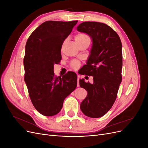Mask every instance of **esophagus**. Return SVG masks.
I'll list each match as a JSON object with an SVG mask.
<instances>
[{"label": "esophagus", "mask_w": 148, "mask_h": 148, "mask_svg": "<svg viewBox=\"0 0 148 148\" xmlns=\"http://www.w3.org/2000/svg\"><path fill=\"white\" fill-rule=\"evenodd\" d=\"M77 86H79V77H78V79H77Z\"/></svg>", "instance_id": "1"}]
</instances>
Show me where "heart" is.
Returning <instances> with one entry per match:
<instances>
[{
  "label": "heart",
  "instance_id": "heart-1",
  "mask_svg": "<svg viewBox=\"0 0 148 148\" xmlns=\"http://www.w3.org/2000/svg\"><path fill=\"white\" fill-rule=\"evenodd\" d=\"M86 36H86V35H85V34H78V35L76 36V37H75V40L80 39L86 37ZM79 66H80V62H79V61H78V60H73V61L71 62V64H70V66H71V68H72L73 69H75V70L78 69L79 67Z\"/></svg>",
  "mask_w": 148,
  "mask_h": 148
}]
</instances>
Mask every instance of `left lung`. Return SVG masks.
Listing matches in <instances>:
<instances>
[{
	"label": "left lung",
	"instance_id": "8db88e82",
	"mask_svg": "<svg viewBox=\"0 0 148 148\" xmlns=\"http://www.w3.org/2000/svg\"><path fill=\"white\" fill-rule=\"evenodd\" d=\"M77 30L88 34L92 41L82 74L92 76L93 83L79 79L80 87L88 92L80 109L89 117L99 118L112 107L122 82V42L112 28L99 22H83L77 26Z\"/></svg>",
	"mask_w": 148,
	"mask_h": 148
}]
</instances>
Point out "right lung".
I'll list each match as a JSON object with an SVG mask.
<instances>
[{"instance_id":"right-lung-1","label":"right lung","mask_w":148,"mask_h":148,"mask_svg":"<svg viewBox=\"0 0 148 148\" xmlns=\"http://www.w3.org/2000/svg\"><path fill=\"white\" fill-rule=\"evenodd\" d=\"M77 22L45 21L26 42L25 82L34 107L43 115L59 113L64 99L77 88V74L69 71L62 77H56L53 65L60 61L62 44Z\"/></svg>"}]
</instances>
